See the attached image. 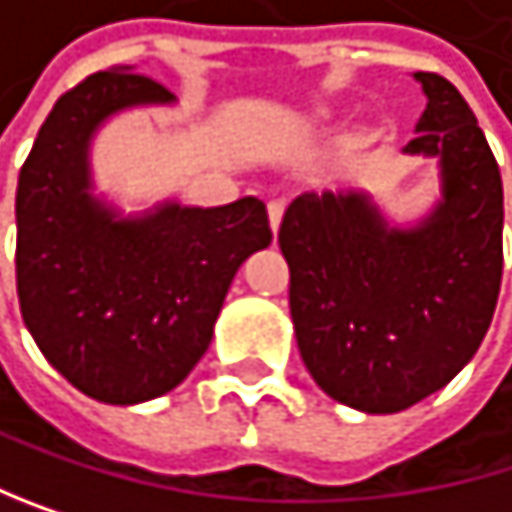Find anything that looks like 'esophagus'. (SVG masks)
Wrapping results in <instances>:
<instances>
[{"instance_id": "1", "label": "esophagus", "mask_w": 512, "mask_h": 512, "mask_svg": "<svg viewBox=\"0 0 512 512\" xmlns=\"http://www.w3.org/2000/svg\"><path fill=\"white\" fill-rule=\"evenodd\" d=\"M284 210H287V201H284V198H274V201H268V222H271L274 232L280 228V219H284Z\"/></svg>"}]
</instances>
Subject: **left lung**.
<instances>
[{"label":"left lung","instance_id":"obj_1","mask_svg":"<svg viewBox=\"0 0 512 512\" xmlns=\"http://www.w3.org/2000/svg\"><path fill=\"white\" fill-rule=\"evenodd\" d=\"M427 94L409 155L440 158L443 201L391 228L363 192H305L280 222L299 354L323 394L369 415L415 406L470 363L504 271L498 161L458 88L415 72Z\"/></svg>","mask_w":512,"mask_h":512}]
</instances>
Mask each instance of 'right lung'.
<instances>
[{
    "instance_id": "obj_1",
    "label": "right lung",
    "mask_w": 512,
    "mask_h": 512,
    "mask_svg": "<svg viewBox=\"0 0 512 512\" xmlns=\"http://www.w3.org/2000/svg\"><path fill=\"white\" fill-rule=\"evenodd\" d=\"M173 94L131 66L66 91L20 167L17 299L45 360L82 394L134 406L173 391L204 357L241 262L271 244L259 198L161 204L118 216L91 195L88 146L131 106Z\"/></svg>"
}]
</instances>
